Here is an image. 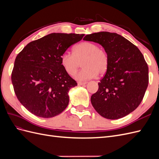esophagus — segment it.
Returning a JSON list of instances; mask_svg holds the SVG:
<instances>
[{
	"label": "esophagus",
	"mask_w": 159,
	"mask_h": 159,
	"mask_svg": "<svg viewBox=\"0 0 159 159\" xmlns=\"http://www.w3.org/2000/svg\"><path fill=\"white\" fill-rule=\"evenodd\" d=\"M87 84V82H80V81H79V82L78 83V84L79 85H85V84Z\"/></svg>",
	"instance_id": "1"
}]
</instances>
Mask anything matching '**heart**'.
I'll use <instances>...</instances> for the list:
<instances>
[{"label": "heart", "mask_w": 159, "mask_h": 159, "mask_svg": "<svg viewBox=\"0 0 159 159\" xmlns=\"http://www.w3.org/2000/svg\"><path fill=\"white\" fill-rule=\"evenodd\" d=\"M61 64L67 74L73 75L81 63L83 68L74 75L79 81L92 79L107 71L109 58L107 52L93 42H82L77 44L73 54L64 52L60 57Z\"/></svg>", "instance_id": "heart-1"}]
</instances>
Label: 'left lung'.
I'll return each instance as SVG.
<instances>
[{"mask_svg": "<svg viewBox=\"0 0 159 159\" xmlns=\"http://www.w3.org/2000/svg\"><path fill=\"white\" fill-rule=\"evenodd\" d=\"M84 40L102 45L109 58L106 74L91 97L93 107L108 119L126 116L140 105L148 87V67L143 55L135 45L117 33H93Z\"/></svg>", "mask_w": 159, "mask_h": 159, "instance_id": "obj_1", "label": "left lung"}]
</instances>
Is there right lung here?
Masks as SVG:
<instances>
[{"mask_svg": "<svg viewBox=\"0 0 159 159\" xmlns=\"http://www.w3.org/2000/svg\"><path fill=\"white\" fill-rule=\"evenodd\" d=\"M84 34L52 33L28 44L17 55L12 71L19 102L38 117L60 114L69 103V90L78 85L66 73L61 56Z\"/></svg>", "mask_w": 159, "mask_h": 159, "instance_id": "1", "label": "right lung"}]
</instances>
